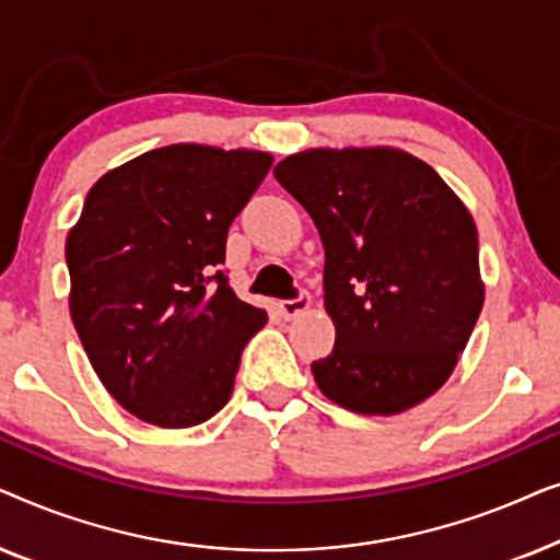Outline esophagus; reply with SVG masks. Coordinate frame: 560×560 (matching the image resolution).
I'll use <instances>...</instances> for the list:
<instances>
[{
	"instance_id": "obj_1",
	"label": "esophagus",
	"mask_w": 560,
	"mask_h": 560,
	"mask_svg": "<svg viewBox=\"0 0 560 560\" xmlns=\"http://www.w3.org/2000/svg\"><path fill=\"white\" fill-rule=\"evenodd\" d=\"M278 308L285 318H295V316H301L303 311L311 308V295L305 293V290H298L295 298H290V301H282Z\"/></svg>"
}]
</instances>
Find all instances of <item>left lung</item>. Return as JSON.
<instances>
[{"mask_svg":"<svg viewBox=\"0 0 560 560\" xmlns=\"http://www.w3.org/2000/svg\"><path fill=\"white\" fill-rule=\"evenodd\" d=\"M275 178L316 221L334 351L311 364L341 408L393 416L451 377L485 303L471 213L393 148L308 150Z\"/></svg>","mask_w":560,"mask_h":560,"instance_id":"8db88e82","label":"left lung"}]
</instances>
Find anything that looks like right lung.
Segmentation results:
<instances>
[{
  "instance_id": "1",
  "label": "right lung",
  "mask_w": 560,
  "mask_h": 560,
  "mask_svg": "<svg viewBox=\"0 0 560 560\" xmlns=\"http://www.w3.org/2000/svg\"><path fill=\"white\" fill-rule=\"evenodd\" d=\"M272 158L171 144L89 190L66 242L71 318L121 408L190 428L224 408L267 313L234 295L226 234Z\"/></svg>"
}]
</instances>
